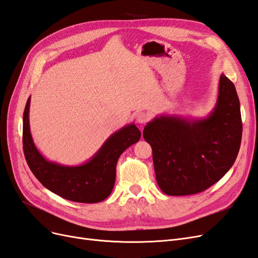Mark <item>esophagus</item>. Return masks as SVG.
<instances>
[{"label":"esophagus","mask_w":258,"mask_h":258,"mask_svg":"<svg viewBox=\"0 0 258 258\" xmlns=\"http://www.w3.org/2000/svg\"><path fill=\"white\" fill-rule=\"evenodd\" d=\"M151 119V115L147 112H140L137 114V121L139 123H146L148 120Z\"/></svg>","instance_id":"1"}]
</instances>
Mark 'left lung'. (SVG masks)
Wrapping results in <instances>:
<instances>
[{
  "label": "left lung",
  "instance_id": "left-lung-1",
  "mask_svg": "<svg viewBox=\"0 0 258 258\" xmlns=\"http://www.w3.org/2000/svg\"><path fill=\"white\" fill-rule=\"evenodd\" d=\"M143 137L153 150L156 181L169 196L198 194L228 172L241 144L240 102L233 83L220 77L216 105L207 118L159 116Z\"/></svg>",
  "mask_w": 258,
  "mask_h": 258
}]
</instances>
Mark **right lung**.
<instances>
[{
    "label": "right lung",
    "mask_w": 258,
    "mask_h": 258,
    "mask_svg": "<svg viewBox=\"0 0 258 258\" xmlns=\"http://www.w3.org/2000/svg\"><path fill=\"white\" fill-rule=\"evenodd\" d=\"M29 107L30 98L23 112V153L38 181L58 196L82 204H96L110 196L115 184L117 160L141 138L136 124L131 123L116 131L84 165L68 167L48 161L37 151L30 132Z\"/></svg>",
    "instance_id": "obj_1"
}]
</instances>
